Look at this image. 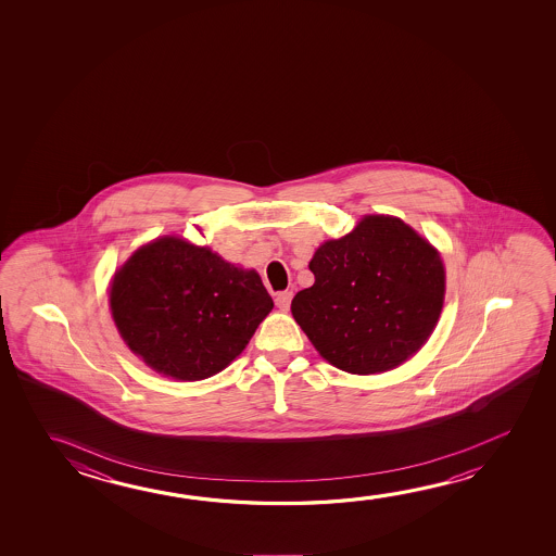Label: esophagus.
I'll list each match as a JSON object with an SVG mask.
<instances>
[{
    "label": "esophagus",
    "mask_w": 556,
    "mask_h": 556,
    "mask_svg": "<svg viewBox=\"0 0 556 556\" xmlns=\"http://www.w3.org/2000/svg\"><path fill=\"white\" fill-rule=\"evenodd\" d=\"M291 291H282L275 294V304H277V308L282 309V312H287V309H289V306H291Z\"/></svg>",
    "instance_id": "obj_1"
}]
</instances>
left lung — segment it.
I'll list each match as a JSON object with an SVG mask.
<instances>
[{
    "label": "left lung",
    "instance_id": "8db88e82",
    "mask_svg": "<svg viewBox=\"0 0 556 556\" xmlns=\"http://www.w3.org/2000/svg\"><path fill=\"white\" fill-rule=\"evenodd\" d=\"M316 281L291 312L329 365L351 374L392 370L437 328L446 271L437 248L390 215H366L309 260Z\"/></svg>",
    "mask_w": 556,
    "mask_h": 556
}]
</instances>
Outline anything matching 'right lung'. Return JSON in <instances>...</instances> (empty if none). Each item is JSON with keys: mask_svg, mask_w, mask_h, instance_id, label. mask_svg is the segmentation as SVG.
Returning a JSON list of instances; mask_svg holds the SVG:
<instances>
[{"mask_svg": "<svg viewBox=\"0 0 556 556\" xmlns=\"http://www.w3.org/2000/svg\"><path fill=\"white\" fill-rule=\"evenodd\" d=\"M271 308L254 269L176 237L139 248L110 285L112 318L126 345L184 382L227 368Z\"/></svg>", "mask_w": 556, "mask_h": 556, "instance_id": "1", "label": "right lung"}]
</instances>
